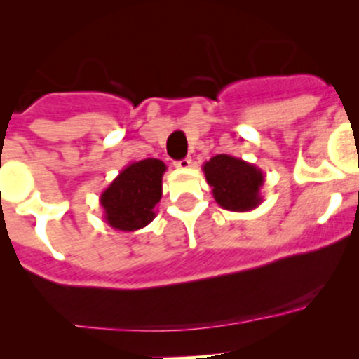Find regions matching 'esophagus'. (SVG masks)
Here are the masks:
<instances>
[{"mask_svg":"<svg viewBox=\"0 0 359 359\" xmlns=\"http://www.w3.org/2000/svg\"><path fill=\"white\" fill-rule=\"evenodd\" d=\"M191 158H184V159H181V161H178V163H175V166L178 168V169H188V168H191Z\"/></svg>","mask_w":359,"mask_h":359,"instance_id":"34e87169","label":"esophagus"}]
</instances>
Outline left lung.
I'll return each mask as SVG.
<instances>
[{"label": "left lung", "mask_w": 359, "mask_h": 359, "mask_svg": "<svg viewBox=\"0 0 359 359\" xmlns=\"http://www.w3.org/2000/svg\"><path fill=\"white\" fill-rule=\"evenodd\" d=\"M203 172L213 198L225 210L249 212L263 201L264 175L255 164L229 154H217L203 164Z\"/></svg>", "instance_id": "1"}]
</instances>
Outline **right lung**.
Instances as JSON below:
<instances>
[{"instance_id": "add662e5", "label": "right lung", "mask_w": 359, "mask_h": 359, "mask_svg": "<svg viewBox=\"0 0 359 359\" xmlns=\"http://www.w3.org/2000/svg\"><path fill=\"white\" fill-rule=\"evenodd\" d=\"M166 164L159 159L134 161L100 195L103 219L116 231L134 232L156 217V205L163 196Z\"/></svg>"}]
</instances>
